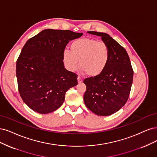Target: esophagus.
<instances>
[{
	"mask_svg": "<svg viewBox=\"0 0 157 157\" xmlns=\"http://www.w3.org/2000/svg\"><path fill=\"white\" fill-rule=\"evenodd\" d=\"M78 83H82V82H83V80H82V78L79 77V76H78Z\"/></svg>",
	"mask_w": 157,
	"mask_h": 157,
	"instance_id": "1",
	"label": "esophagus"
}]
</instances>
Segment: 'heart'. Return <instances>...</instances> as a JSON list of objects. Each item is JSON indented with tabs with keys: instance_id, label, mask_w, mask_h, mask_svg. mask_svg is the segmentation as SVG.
Returning a JSON list of instances; mask_svg holds the SVG:
<instances>
[{
	"instance_id": "1",
	"label": "heart",
	"mask_w": 157,
	"mask_h": 157,
	"mask_svg": "<svg viewBox=\"0 0 157 157\" xmlns=\"http://www.w3.org/2000/svg\"><path fill=\"white\" fill-rule=\"evenodd\" d=\"M63 57L66 67L70 71H75L79 64L83 72L89 76L95 77L105 70L109 52L104 42L84 38L74 40L70 45V51L65 49L63 52Z\"/></svg>"
}]
</instances>
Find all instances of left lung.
Instances as JSON below:
<instances>
[{"label":"left lung","instance_id":"left-lung-1","mask_svg":"<svg viewBox=\"0 0 157 157\" xmlns=\"http://www.w3.org/2000/svg\"><path fill=\"white\" fill-rule=\"evenodd\" d=\"M100 36L108 45L109 57L105 70L95 77L86 78L83 100L93 113L108 116L117 112L127 101L132 87L133 70L125 49L104 33L88 31Z\"/></svg>","mask_w":157,"mask_h":157}]
</instances>
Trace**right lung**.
<instances>
[{
  "instance_id": "obj_1",
  "label": "right lung",
  "mask_w": 157,
  "mask_h": 157,
  "mask_svg": "<svg viewBox=\"0 0 157 157\" xmlns=\"http://www.w3.org/2000/svg\"><path fill=\"white\" fill-rule=\"evenodd\" d=\"M82 35L48 29L25 44L16 63V77L20 96L34 112H54L63 104L66 92L78 85L77 75L64 68L63 54L70 40Z\"/></svg>"
}]
</instances>
